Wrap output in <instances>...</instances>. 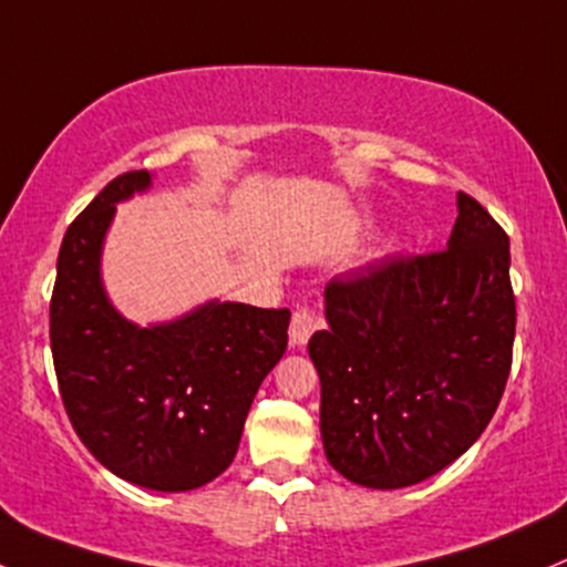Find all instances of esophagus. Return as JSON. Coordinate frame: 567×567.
I'll return each instance as SVG.
<instances>
[{
    "label": "esophagus",
    "instance_id": "34e87169",
    "mask_svg": "<svg viewBox=\"0 0 567 567\" xmlns=\"http://www.w3.org/2000/svg\"><path fill=\"white\" fill-rule=\"evenodd\" d=\"M317 328H320V317H317L309 307H298L290 320V344L303 347Z\"/></svg>",
    "mask_w": 567,
    "mask_h": 567
}]
</instances>
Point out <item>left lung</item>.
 <instances>
[{
  "label": "left lung",
  "mask_w": 567,
  "mask_h": 567,
  "mask_svg": "<svg viewBox=\"0 0 567 567\" xmlns=\"http://www.w3.org/2000/svg\"><path fill=\"white\" fill-rule=\"evenodd\" d=\"M457 213L444 250L388 255L326 288L328 328L309 339L322 446L363 487H409L455 463L506 390L508 236L463 190Z\"/></svg>",
  "instance_id": "1"
}]
</instances>
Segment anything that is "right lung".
Instances as JSON below:
<instances>
[{"label": "right lung", "instance_id": "1", "mask_svg": "<svg viewBox=\"0 0 567 567\" xmlns=\"http://www.w3.org/2000/svg\"><path fill=\"white\" fill-rule=\"evenodd\" d=\"M126 172L66 228L51 298V350L74 433L112 474L185 493L231 465L260 382L288 347V309L209 301L136 328L112 309L99 255L115 204L145 190Z\"/></svg>", "mask_w": 567, "mask_h": 567}]
</instances>
